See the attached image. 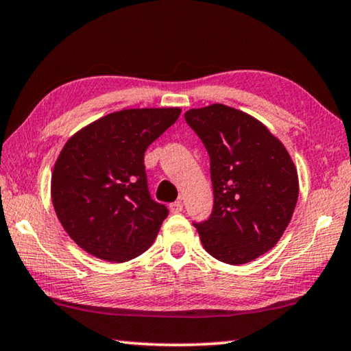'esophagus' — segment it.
I'll use <instances>...</instances> for the list:
<instances>
[{
	"label": "esophagus",
	"instance_id": "1",
	"mask_svg": "<svg viewBox=\"0 0 351 351\" xmlns=\"http://www.w3.org/2000/svg\"><path fill=\"white\" fill-rule=\"evenodd\" d=\"M170 213H173V214H178V213H181L182 210V203L181 202H175V203H170Z\"/></svg>",
	"mask_w": 351,
	"mask_h": 351
}]
</instances>
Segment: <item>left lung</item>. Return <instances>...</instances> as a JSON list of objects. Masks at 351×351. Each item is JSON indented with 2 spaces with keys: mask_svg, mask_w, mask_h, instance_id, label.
Masks as SVG:
<instances>
[{
  "mask_svg": "<svg viewBox=\"0 0 351 351\" xmlns=\"http://www.w3.org/2000/svg\"><path fill=\"white\" fill-rule=\"evenodd\" d=\"M184 119L209 154L214 191L213 213L193 226L215 259L250 263L274 248L291 221L295 165L285 145L242 110L213 104L187 110Z\"/></svg>",
  "mask_w": 351,
  "mask_h": 351,
  "instance_id": "obj_1",
  "label": "left lung"
}]
</instances>
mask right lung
Instances as JSON below:
<instances>
[{"label": "right lung", "instance_id": "1", "mask_svg": "<svg viewBox=\"0 0 351 351\" xmlns=\"http://www.w3.org/2000/svg\"><path fill=\"white\" fill-rule=\"evenodd\" d=\"M180 114L178 108L125 109L65 143L51 198L64 230L87 253L126 263L152 247L169 209L152 198L143 156Z\"/></svg>", "mask_w": 351, "mask_h": 351}]
</instances>
